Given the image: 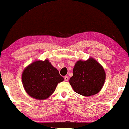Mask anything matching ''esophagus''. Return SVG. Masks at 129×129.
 Listing matches in <instances>:
<instances>
[{
    "instance_id": "esophagus-1",
    "label": "esophagus",
    "mask_w": 129,
    "mask_h": 129,
    "mask_svg": "<svg viewBox=\"0 0 129 129\" xmlns=\"http://www.w3.org/2000/svg\"><path fill=\"white\" fill-rule=\"evenodd\" d=\"M64 79L65 81H68V79H69V77L67 76H65L64 77Z\"/></svg>"
}]
</instances>
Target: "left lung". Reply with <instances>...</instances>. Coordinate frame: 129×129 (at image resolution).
<instances>
[{
  "instance_id": "obj_1",
  "label": "left lung",
  "mask_w": 129,
  "mask_h": 129,
  "mask_svg": "<svg viewBox=\"0 0 129 129\" xmlns=\"http://www.w3.org/2000/svg\"><path fill=\"white\" fill-rule=\"evenodd\" d=\"M69 83L74 90L84 96L94 95L103 87L106 74L103 67L92 58L77 61Z\"/></svg>"
}]
</instances>
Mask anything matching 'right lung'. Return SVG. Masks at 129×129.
<instances>
[{
  "label": "right lung",
  "mask_w": 129,
  "mask_h": 129,
  "mask_svg": "<svg viewBox=\"0 0 129 129\" xmlns=\"http://www.w3.org/2000/svg\"><path fill=\"white\" fill-rule=\"evenodd\" d=\"M22 79L27 94L39 100L49 98L55 90L57 84L64 80L48 60L31 63L24 70Z\"/></svg>",
  "instance_id": "obj_1"
}]
</instances>
